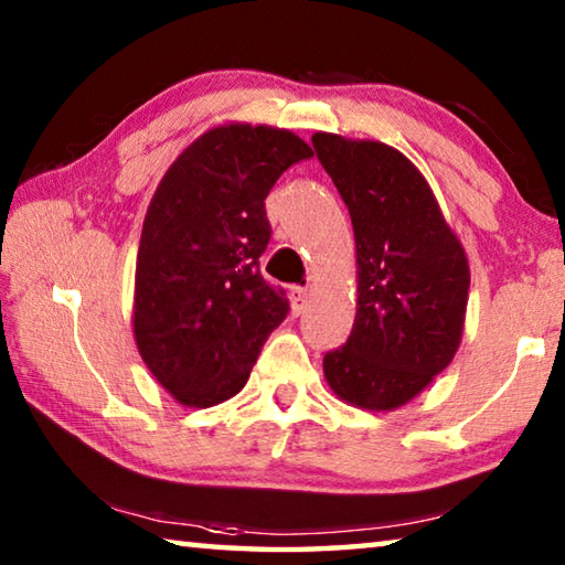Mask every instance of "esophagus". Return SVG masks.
Returning <instances> with one entry per match:
<instances>
[{"label":"esophagus","mask_w":565,"mask_h":565,"mask_svg":"<svg viewBox=\"0 0 565 565\" xmlns=\"http://www.w3.org/2000/svg\"><path fill=\"white\" fill-rule=\"evenodd\" d=\"M309 291L301 289V286H294L291 289V309L294 313H303L306 309H309Z\"/></svg>","instance_id":"esophagus-1"}]
</instances>
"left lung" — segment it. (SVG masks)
Segmentation results:
<instances>
[{
	"instance_id": "8db88e82",
	"label": "left lung",
	"mask_w": 565,
	"mask_h": 565,
	"mask_svg": "<svg viewBox=\"0 0 565 565\" xmlns=\"http://www.w3.org/2000/svg\"><path fill=\"white\" fill-rule=\"evenodd\" d=\"M321 167L349 206L356 238V319L323 356L341 401L394 411L454 361L471 271L424 174L398 149L317 131Z\"/></svg>"
}]
</instances>
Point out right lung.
I'll list each match as a JSON object with an SVG mask.
<instances>
[{
    "instance_id": "add662e5",
    "label": "right lung",
    "mask_w": 565,
    "mask_h": 565,
    "mask_svg": "<svg viewBox=\"0 0 565 565\" xmlns=\"http://www.w3.org/2000/svg\"><path fill=\"white\" fill-rule=\"evenodd\" d=\"M313 157L289 129L218 124L181 151L151 196L134 276V341L181 406L236 396L289 313L259 271L271 238L264 199Z\"/></svg>"
}]
</instances>
